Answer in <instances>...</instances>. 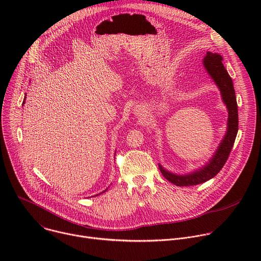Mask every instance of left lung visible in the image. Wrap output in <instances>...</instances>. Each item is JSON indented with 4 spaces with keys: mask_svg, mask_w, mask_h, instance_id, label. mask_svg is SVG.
Segmentation results:
<instances>
[{
    "mask_svg": "<svg viewBox=\"0 0 261 261\" xmlns=\"http://www.w3.org/2000/svg\"><path fill=\"white\" fill-rule=\"evenodd\" d=\"M222 57L218 54H212L207 51L203 64L212 79L215 81L221 91L223 101L228 108V128L224 139L222 140L218 151L214 155L213 159L203 168L195 171L191 174L176 175L166 171L161 165L159 169L163 176L170 182L181 187V186H194L204 182L219 173L226 163L239 130V115H238V103L236 98V92L232 84V80L229 76L224 65L222 64Z\"/></svg>",
    "mask_w": 261,
    "mask_h": 261,
    "instance_id": "left-lung-1",
    "label": "left lung"
}]
</instances>
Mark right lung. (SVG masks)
Instances as JSON below:
<instances>
[{"instance_id":"1","label":"right lung","mask_w":261,"mask_h":261,"mask_svg":"<svg viewBox=\"0 0 261 261\" xmlns=\"http://www.w3.org/2000/svg\"><path fill=\"white\" fill-rule=\"evenodd\" d=\"M106 190H107V189H106ZM106 190H105V191H106ZM105 191H103V192H105ZM103 192H102V193H103Z\"/></svg>"}]
</instances>
